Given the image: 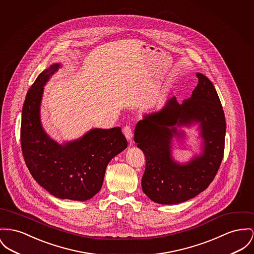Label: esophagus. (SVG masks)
Listing matches in <instances>:
<instances>
[{"label":"esophagus","mask_w":254,"mask_h":254,"mask_svg":"<svg viewBox=\"0 0 254 254\" xmlns=\"http://www.w3.org/2000/svg\"><path fill=\"white\" fill-rule=\"evenodd\" d=\"M123 134L125 135V137L127 138V140L131 141L132 140V137H133V131L131 129V127L129 126H125L123 128Z\"/></svg>","instance_id":"obj_1"}]
</instances>
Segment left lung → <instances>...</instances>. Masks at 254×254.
<instances>
[{
    "label": "left lung",
    "instance_id": "1",
    "mask_svg": "<svg viewBox=\"0 0 254 254\" xmlns=\"http://www.w3.org/2000/svg\"><path fill=\"white\" fill-rule=\"evenodd\" d=\"M198 84L189 99L166 102L158 112L143 116L135 129L136 146L146 159L141 179L143 192L154 202L178 204L199 194L214 180L224 151L225 118L212 82L196 73ZM197 124L202 153L180 164L172 157V138H184L178 128Z\"/></svg>",
    "mask_w": 254,
    "mask_h": 254
}]
</instances>
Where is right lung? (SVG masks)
I'll list each match as a JSON object with an SVG mask.
<instances>
[{
    "label": "right lung",
    "instance_id": "right-lung-1",
    "mask_svg": "<svg viewBox=\"0 0 254 254\" xmlns=\"http://www.w3.org/2000/svg\"><path fill=\"white\" fill-rule=\"evenodd\" d=\"M61 67L42 71L29 89L22 110L21 146L35 181L52 195L85 201L101 190L110 161L127 147L120 127L94 128L78 139L59 143L42 127L40 105L44 85Z\"/></svg>",
    "mask_w": 254,
    "mask_h": 254
}]
</instances>
